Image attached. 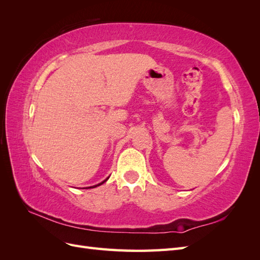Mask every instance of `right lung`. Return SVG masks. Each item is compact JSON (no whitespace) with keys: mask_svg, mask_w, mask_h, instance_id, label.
<instances>
[{"mask_svg":"<svg viewBox=\"0 0 260 260\" xmlns=\"http://www.w3.org/2000/svg\"><path fill=\"white\" fill-rule=\"evenodd\" d=\"M108 178H109V177H108ZM108 178H106L104 181H102L101 183H99V184H96V185H93V186H89V187H90V188H93V187H96V186H99V185H102V184H103L104 182H106V181L108 180Z\"/></svg>","mask_w":260,"mask_h":260,"instance_id":"add662e5","label":"right lung"}]
</instances>
